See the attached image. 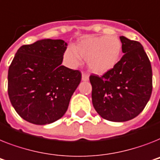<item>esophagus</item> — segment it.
I'll return each mask as SVG.
<instances>
[{
    "label": "esophagus",
    "mask_w": 160,
    "mask_h": 160,
    "mask_svg": "<svg viewBox=\"0 0 160 160\" xmlns=\"http://www.w3.org/2000/svg\"><path fill=\"white\" fill-rule=\"evenodd\" d=\"M89 79V76L88 74L82 73V80L83 81H88Z\"/></svg>",
    "instance_id": "obj_1"
}]
</instances>
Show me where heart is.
Listing matches in <instances>:
<instances>
[{
    "instance_id": "1",
    "label": "heart",
    "mask_w": 160,
    "mask_h": 160,
    "mask_svg": "<svg viewBox=\"0 0 160 160\" xmlns=\"http://www.w3.org/2000/svg\"><path fill=\"white\" fill-rule=\"evenodd\" d=\"M122 55V42L112 35H90L80 38L73 48L64 52V58L72 67L86 60L88 69L96 75H104L118 65Z\"/></svg>"
}]
</instances>
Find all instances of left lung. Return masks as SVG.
<instances>
[{"label":"left lung","instance_id":"1","mask_svg":"<svg viewBox=\"0 0 160 160\" xmlns=\"http://www.w3.org/2000/svg\"><path fill=\"white\" fill-rule=\"evenodd\" d=\"M124 55L109 72L90 76L92 102L102 118L122 122L138 116L152 93V68L144 48L120 36Z\"/></svg>","mask_w":160,"mask_h":160}]
</instances>
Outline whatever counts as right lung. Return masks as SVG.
Listing matches in <instances>:
<instances>
[{"label": "right lung", "instance_id": "right-lung-1", "mask_svg": "<svg viewBox=\"0 0 160 160\" xmlns=\"http://www.w3.org/2000/svg\"><path fill=\"white\" fill-rule=\"evenodd\" d=\"M67 43L38 40L18 49L8 71V94L16 112L36 125L62 118L81 80L79 71L62 66Z\"/></svg>", "mask_w": 160, "mask_h": 160}]
</instances>
